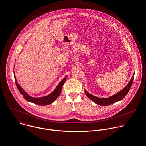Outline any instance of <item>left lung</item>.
Segmentation results:
<instances>
[{
    "label": "left lung",
    "mask_w": 146,
    "mask_h": 146,
    "mask_svg": "<svg viewBox=\"0 0 146 146\" xmlns=\"http://www.w3.org/2000/svg\"><path fill=\"white\" fill-rule=\"evenodd\" d=\"M134 74L133 75L131 80L129 81V82L127 85V86H125V87H124L121 91H120V92H117V94H116L115 95H114L111 97H108V98H99V97H96L89 94L88 92H87L86 90H84L85 94L87 97H88L90 99H91L92 101H93L97 105H102V106L110 105L117 101L123 100V98H124V97L127 95L132 85L133 80H134Z\"/></svg>",
    "instance_id": "1"
}]
</instances>
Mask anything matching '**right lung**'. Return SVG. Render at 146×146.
Here are the masks:
<instances>
[{"mask_svg": "<svg viewBox=\"0 0 146 146\" xmlns=\"http://www.w3.org/2000/svg\"><path fill=\"white\" fill-rule=\"evenodd\" d=\"M14 76H15V82H16V84L18 90H19L20 94H22V95L23 96V97H24V98L25 100H26L27 101L33 102V104L39 105H47L51 104L58 97H59L60 93H61L63 86L65 80H66V76L65 78H63V80L58 84V85L57 86V87H56L55 90L49 95L44 96V97L35 98V97H31L30 96H29L22 88V87L17 83L15 73H14Z\"/></svg>", "mask_w": 146, "mask_h": 146, "instance_id": "1", "label": "right lung"}]
</instances>
